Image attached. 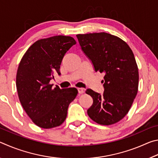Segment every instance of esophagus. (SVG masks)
Here are the masks:
<instances>
[{"instance_id":"esophagus-1","label":"esophagus","mask_w":158,"mask_h":158,"mask_svg":"<svg viewBox=\"0 0 158 158\" xmlns=\"http://www.w3.org/2000/svg\"><path fill=\"white\" fill-rule=\"evenodd\" d=\"M77 90H78V93L79 94H82V93H84V89H83V88H78Z\"/></svg>"}]
</instances>
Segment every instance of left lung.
<instances>
[{"label": "left lung", "instance_id": "8db88e82", "mask_svg": "<svg viewBox=\"0 0 158 158\" xmlns=\"http://www.w3.org/2000/svg\"><path fill=\"white\" fill-rule=\"evenodd\" d=\"M77 37L95 72L105 73L102 94L85 91L93 100L88 115L100 125L116 123L126 116L138 92V67L132 51L121 38L104 32Z\"/></svg>", "mask_w": 158, "mask_h": 158}]
</instances>
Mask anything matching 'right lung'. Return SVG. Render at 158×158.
<instances>
[{
    "instance_id": "1",
    "label": "right lung",
    "mask_w": 158,
    "mask_h": 158,
    "mask_svg": "<svg viewBox=\"0 0 158 158\" xmlns=\"http://www.w3.org/2000/svg\"><path fill=\"white\" fill-rule=\"evenodd\" d=\"M76 44L70 36L56 35L36 41L18 67L16 84L20 102L35 124L44 129L65 121L69 105L78 93L75 88L53 89L51 79L60 73L66 52Z\"/></svg>"
}]
</instances>
